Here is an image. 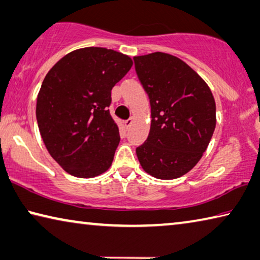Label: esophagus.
I'll list each match as a JSON object with an SVG mask.
<instances>
[{
    "label": "esophagus",
    "instance_id": "34e87169",
    "mask_svg": "<svg viewBox=\"0 0 260 260\" xmlns=\"http://www.w3.org/2000/svg\"><path fill=\"white\" fill-rule=\"evenodd\" d=\"M132 123H133V119H132V118L127 119V120L125 121V126H126V128H129V127L132 126Z\"/></svg>",
    "mask_w": 260,
    "mask_h": 260
}]
</instances>
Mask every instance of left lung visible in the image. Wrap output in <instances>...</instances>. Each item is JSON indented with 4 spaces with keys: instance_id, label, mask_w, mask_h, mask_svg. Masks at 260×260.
Wrapping results in <instances>:
<instances>
[{
    "instance_id": "left-lung-1",
    "label": "left lung",
    "mask_w": 260,
    "mask_h": 260,
    "mask_svg": "<svg viewBox=\"0 0 260 260\" xmlns=\"http://www.w3.org/2000/svg\"><path fill=\"white\" fill-rule=\"evenodd\" d=\"M149 97L150 132L137 148L143 170L158 179L187 174L207 149L216 125L211 89L193 69L167 53L134 57Z\"/></svg>"
}]
</instances>
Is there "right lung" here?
Segmentation results:
<instances>
[{
  "label": "right lung",
  "mask_w": 260,
  "mask_h": 260,
  "mask_svg": "<svg viewBox=\"0 0 260 260\" xmlns=\"http://www.w3.org/2000/svg\"><path fill=\"white\" fill-rule=\"evenodd\" d=\"M132 64L113 49L86 47L63 56L45 77L36 110L40 135L72 176L92 178L112 164L120 135L109 110L111 90Z\"/></svg>",
  "instance_id": "1"
}]
</instances>
